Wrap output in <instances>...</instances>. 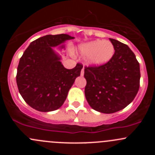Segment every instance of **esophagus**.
I'll use <instances>...</instances> for the list:
<instances>
[{"mask_svg":"<svg viewBox=\"0 0 155 155\" xmlns=\"http://www.w3.org/2000/svg\"><path fill=\"white\" fill-rule=\"evenodd\" d=\"M84 75V68L82 69V70H81V76H83Z\"/></svg>","mask_w":155,"mask_h":155,"instance_id":"1","label":"esophagus"}]
</instances>
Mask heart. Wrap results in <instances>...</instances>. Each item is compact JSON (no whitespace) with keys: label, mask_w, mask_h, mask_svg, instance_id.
<instances>
[{"label":"heart","mask_w":155,"mask_h":155,"mask_svg":"<svg viewBox=\"0 0 155 155\" xmlns=\"http://www.w3.org/2000/svg\"><path fill=\"white\" fill-rule=\"evenodd\" d=\"M81 54L88 58L89 63L101 65L107 63L114 54V46L108 40H94L82 44L79 48Z\"/></svg>","instance_id":"1"}]
</instances>
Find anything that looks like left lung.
Returning a JSON list of instances; mask_svg holds the SVG:
<instances>
[{"label": "left lung", "mask_w": 155, "mask_h": 155, "mask_svg": "<svg viewBox=\"0 0 155 155\" xmlns=\"http://www.w3.org/2000/svg\"><path fill=\"white\" fill-rule=\"evenodd\" d=\"M115 49L112 58L101 66L85 67V94L92 109L114 113L129 105L140 88V64L126 44L109 39Z\"/></svg>", "instance_id": "obj_1"}]
</instances>
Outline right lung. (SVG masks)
<instances>
[{
	"label": "right lung",
	"instance_id": "right-lung-1",
	"mask_svg": "<svg viewBox=\"0 0 155 155\" xmlns=\"http://www.w3.org/2000/svg\"><path fill=\"white\" fill-rule=\"evenodd\" d=\"M72 39L74 37L64 34L46 35L31 42L23 53L17 68V86L24 101L33 109L40 112L59 109L76 78L80 76L82 64L66 69L51 48Z\"/></svg>",
	"mask_w": 155,
	"mask_h": 155
}]
</instances>
